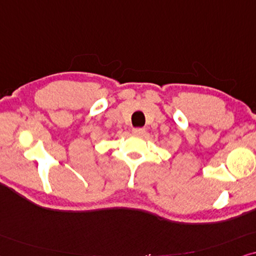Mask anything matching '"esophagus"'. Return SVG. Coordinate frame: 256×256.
Segmentation results:
<instances>
[{
    "mask_svg": "<svg viewBox=\"0 0 256 256\" xmlns=\"http://www.w3.org/2000/svg\"><path fill=\"white\" fill-rule=\"evenodd\" d=\"M132 134L134 136H138V137H140V136L145 134V128H134V130H132Z\"/></svg>",
    "mask_w": 256,
    "mask_h": 256,
    "instance_id": "esophagus-1",
    "label": "esophagus"
}]
</instances>
